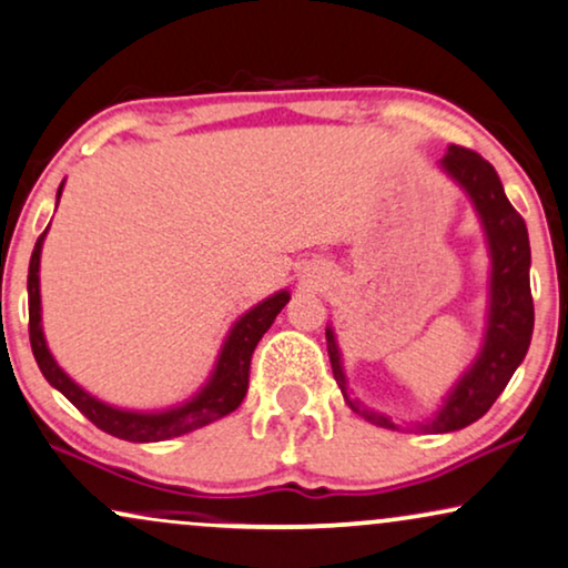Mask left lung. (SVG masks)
Here are the masks:
<instances>
[{"label":"left lung","mask_w":568,"mask_h":568,"mask_svg":"<svg viewBox=\"0 0 568 568\" xmlns=\"http://www.w3.org/2000/svg\"><path fill=\"white\" fill-rule=\"evenodd\" d=\"M437 168L464 189L479 215L489 252V300L485 337H481L477 358L453 384L450 392L443 397V405L434 410V416L408 426L410 432L424 434L458 432L485 416L500 397V392L506 389L514 371L521 366L531 342V328H535V305H531L529 290L531 252L527 223L508 202L495 168L477 152L455 144L447 146L445 158L439 160ZM326 347L334 379H337L349 408L358 413L361 418H366L368 424L382 426V429H400V424L392 422L389 416L371 410L358 397H353L332 326H326Z\"/></svg>","instance_id":"8db88e82"}]
</instances>
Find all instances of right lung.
<instances>
[{"mask_svg": "<svg viewBox=\"0 0 568 568\" xmlns=\"http://www.w3.org/2000/svg\"><path fill=\"white\" fill-rule=\"evenodd\" d=\"M62 181L58 189V202L62 194ZM44 234L39 236L37 247H33L31 265H28V334H31V349L33 358H37L44 379L52 384L54 389L62 392L70 403L79 408L83 416L89 418L97 429L113 434L118 439H129V443H163V439L181 437L200 426H207L219 418L229 416L231 410H236L247 395V382H250V361L255 353L257 342L265 332H268L273 321H276L282 307L290 303V292L278 290L276 295L265 297L263 303L250 307L247 313H242L234 321V326L229 328L226 339H223L215 366L210 371L207 382L194 392L192 397L179 405L163 410H131V408H118L94 397L91 392L81 387L79 382H73L62 371V366L54 361V355L49 353L44 326H41V290H39V268H41V247H44Z\"/></svg>", "mask_w": 568, "mask_h": 568, "instance_id": "right-lung-1", "label": "right lung"}]
</instances>
